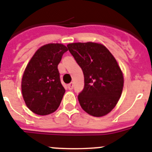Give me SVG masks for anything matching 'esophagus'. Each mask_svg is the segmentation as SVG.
<instances>
[{"mask_svg":"<svg viewBox=\"0 0 152 152\" xmlns=\"http://www.w3.org/2000/svg\"><path fill=\"white\" fill-rule=\"evenodd\" d=\"M67 88L69 90H72L73 89V83H70L69 85H67Z\"/></svg>","mask_w":152,"mask_h":152,"instance_id":"esophagus-1","label":"esophagus"}]
</instances>
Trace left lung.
Masks as SVG:
<instances>
[{
    "mask_svg": "<svg viewBox=\"0 0 152 152\" xmlns=\"http://www.w3.org/2000/svg\"><path fill=\"white\" fill-rule=\"evenodd\" d=\"M67 46L85 77V88L78 95L80 105L91 116L107 115L118 102L124 87L118 61L100 43H71Z\"/></svg>",
    "mask_w": 152,
    "mask_h": 152,
    "instance_id": "8db88e82",
    "label": "left lung"
}]
</instances>
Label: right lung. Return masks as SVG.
I'll return each instance as SVG.
<instances>
[{"label":"right lung","mask_w":152,"mask_h":152,"mask_svg":"<svg viewBox=\"0 0 152 152\" xmlns=\"http://www.w3.org/2000/svg\"><path fill=\"white\" fill-rule=\"evenodd\" d=\"M67 50L62 44H47L36 50L26 66L21 92L27 107L34 114L50 115L60 105L65 89L58 65Z\"/></svg>","instance_id":"obj_1"}]
</instances>
